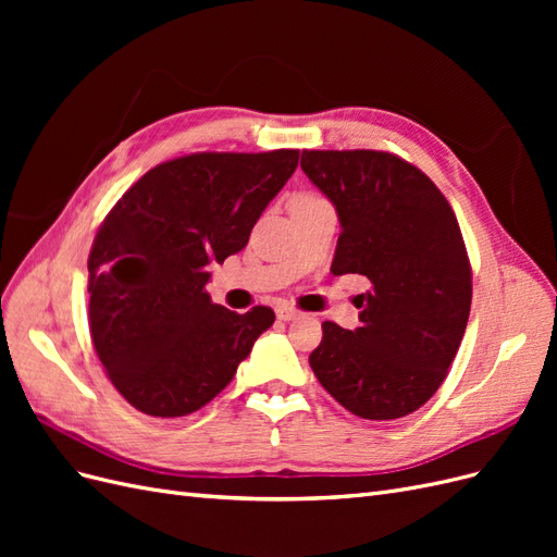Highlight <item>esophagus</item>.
I'll list each match as a JSON object with an SVG mask.
<instances>
[{
  "mask_svg": "<svg viewBox=\"0 0 557 557\" xmlns=\"http://www.w3.org/2000/svg\"><path fill=\"white\" fill-rule=\"evenodd\" d=\"M276 315H278L281 320H295V318H299V311L293 309V307H278V309H276Z\"/></svg>",
  "mask_w": 557,
  "mask_h": 557,
  "instance_id": "esophagus-1",
  "label": "esophagus"
}]
</instances>
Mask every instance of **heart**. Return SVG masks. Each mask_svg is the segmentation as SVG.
<instances>
[{"mask_svg":"<svg viewBox=\"0 0 557 557\" xmlns=\"http://www.w3.org/2000/svg\"><path fill=\"white\" fill-rule=\"evenodd\" d=\"M295 199H318V197L315 195H297Z\"/></svg>","mask_w":557,"mask_h":557,"instance_id":"obj_1","label":"heart"}]
</instances>
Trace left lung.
I'll return each instance as SVG.
<instances>
[{
    "instance_id": "left-lung-1",
    "label": "left lung",
    "mask_w": 557,
    "mask_h": 557,
    "mask_svg": "<svg viewBox=\"0 0 557 557\" xmlns=\"http://www.w3.org/2000/svg\"><path fill=\"white\" fill-rule=\"evenodd\" d=\"M301 170L339 215L330 272L358 274L360 327L323 323L309 356L320 385L367 420L409 416L440 391L471 307V264L448 199L385 150H301Z\"/></svg>"
}]
</instances>
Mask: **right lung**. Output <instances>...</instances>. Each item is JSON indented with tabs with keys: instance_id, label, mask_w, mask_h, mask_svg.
<instances>
[{
	"instance_id": "add662e5",
	"label": "right lung",
	"mask_w": 557,
	"mask_h": 557,
	"mask_svg": "<svg viewBox=\"0 0 557 557\" xmlns=\"http://www.w3.org/2000/svg\"><path fill=\"white\" fill-rule=\"evenodd\" d=\"M299 150L190 153L146 172L99 225L88 258L90 336L134 409L188 416L237 374L274 311L213 305L209 264L239 252L297 170Z\"/></svg>"
}]
</instances>
